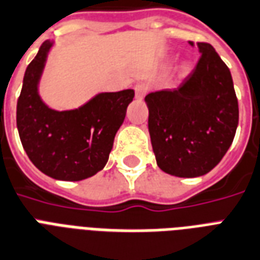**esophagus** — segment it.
<instances>
[{
    "label": "esophagus",
    "instance_id": "34e87169",
    "mask_svg": "<svg viewBox=\"0 0 260 260\" xmlns=\"http://www.w3.org/2000/svg\"><path fill=\"white\" fill-rule=\"evenodd\" d=\"M146 92H148V88H146V85H144V84H138V85L136 86V98L137 99H142L146 94Z\"/></svg>",
    "mask_w": 260,
    "mask_h": 260
}]
</instances>
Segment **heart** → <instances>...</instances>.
I'll return each instance as SVG.
<instances>
[{
    "label": "heart",
    "instance_id": "b5f03b06",
    "mask_svg": "<svg viewBox=\"0 0 260 260\" xmlns=\"http://www.w3.org/2000/svg\"><path fill=\"white\" fill-rule=\"evenodd\" d=\"M188 70H190V66L187 65V63H184V65L182 66V73L187 74V73H188Z\"/></svg>",
    "mask_w": 260,
    "mask_h": 260
}]
</instances>
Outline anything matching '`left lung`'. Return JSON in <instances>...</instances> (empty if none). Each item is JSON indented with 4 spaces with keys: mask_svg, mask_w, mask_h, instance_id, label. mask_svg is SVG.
<instances>
[{
    "mask_svg": "<svg viewBox=\"0 0 260 260\" xmlns=\"http://www.w3.org/2000/svg\"><path fill=\"white\" fill-rule=\"evenodd\" d=\"M197 46L198 63L180 86L145 98L157 166L178 178L210 172L228 152L239 123V104L228 66L212 44L199 42Z\"/></svg>",
    "mask_w": 260,
    "mask_h": 260,
    "instance_id": "obj_1",
    "label": "left lung"
}]
</instances>
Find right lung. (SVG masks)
Wrapping results in <instances>:
<instances>
[{"instance_id": "obj_1", "label": "right lung", "mask_w": 260, "mask_h": 260, "mask_svg": "<svg viewBox=\"0 0 260 260\" xmlns=\"http://www.w3.org/2000/svg\"><path fill=\"white\" fill-rule=\"evenodd\" d=\"M54 42L46 40L27 66L17 100V130L32 164L57 180L78 182L104 168L134 90L103 92L74 110L57 111L39 96L40 77Z\"/></svg>"}]
</instances>
